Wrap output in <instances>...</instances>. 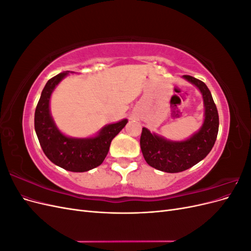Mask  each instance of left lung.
<instances>
[{"label":"left lung","mask_w":251,"mask_h":251,"mask_svg":"<svg viewBox=\"0 0 251 251\" xmlns=\"http://www.w3.org/2000/svg\"><path fill=\"white\" fill-rule=\"evenodd\" d=\"M183 77L200 90L203 96L205 118L200 130L184 141H170L147 127H142L140 148L146 161L151 168L166 173L183 172L208 155L219 131V114L210 91L199 79L189 75Z\"/></svg>","instance_id":"left-lung-1"}]
</instances>
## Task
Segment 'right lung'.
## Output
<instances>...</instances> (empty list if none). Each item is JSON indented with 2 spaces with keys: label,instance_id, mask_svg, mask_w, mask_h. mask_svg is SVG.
<instances>
[{
  "label": "right lung",
  "instance_id": "obj_1",
  "mask_svg": "<svg viewBox=\"0 0 251 251\" xmlns=\"http://www.w3.org/2000/svg\"><path fill=\"white\" fill-rule=\"evenodd\" d=\"M68 72L49 79L42 91L34 114V128L43 151L49 160L70 172H87L100 165L108 155L113 138L123 130L127 119L105 126L91 138H71L56 127L50 114V97Z\"/></svg>",
  "mask_w": 251,
  "mask_h": 251
}]
</instances>
